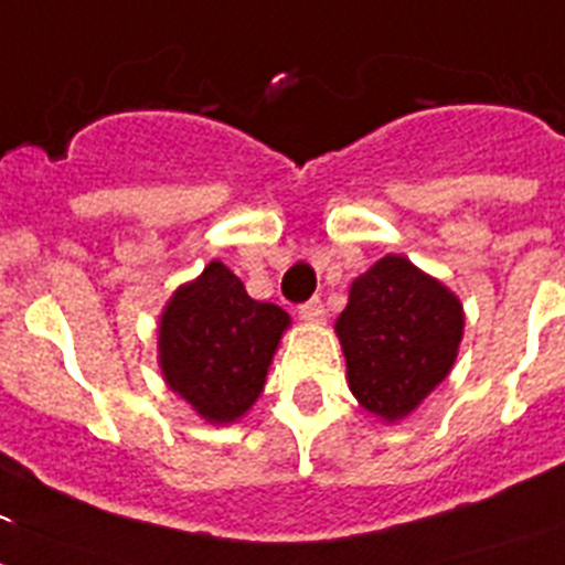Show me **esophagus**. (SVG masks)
<instances>
[{
    "instance_id": "34e87169",
    "label": "esophagus",
    "mask_w": 565,
    "mask_h": 565,
    "mask_svg": "<svg viewBox=\"0 0 565 565\" xmlns=\"http://www.w3.org/2000/svg\"><path fill=\"white\" fill-rule=\"evenodd\" d=\"M298 312H300V318L307 320V323H323V320H326V307H323V300H320V298L307 300V303H303Z\"/></svg>"
}]
</instances>
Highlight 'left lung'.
Listing matches in <instances>:
<instances>
[{"instance_id": "1", "label": "left lung", "mask_w": 565, "mask_h": 565, "mask_svg": "<svg viewBox=\"0 0 565 565\" xmlns=\"http://www.w3.org/2000/svg\"><path fill=\"white\" fill-rule=\"evenodd\" d=\"M466 312L455 292L407 256L387 253L354 278L334 331L348 387L384 424H398L449 376Z\"/></svg>"}]
</instances>
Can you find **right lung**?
<instances>
[{
    "label": "right lung",
    "mask_w": 565,
    "mask_h": 565,
    "mask_svg": "<svg viewBox=\"0 0 565 565\" xmlns=\"http://www.w3.org/2000/svg\"><path fill=\"white\" fill-rule=\"evenodd\" d=\"M292 318L247 295L214 258L170 295L158 318V367L167 387L203 420L225 426L247 415Z\"/></svg>",
    "instance_id": "add662e5"
}]
</instances>
